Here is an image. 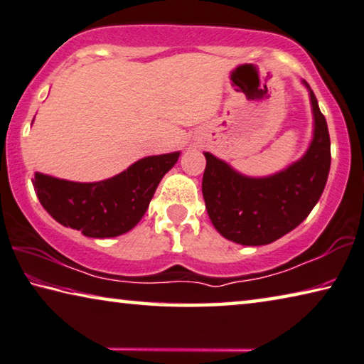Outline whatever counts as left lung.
Wrapping results in <instances>:
<instances>
[{
	"mask_svg": "<svg viewBox=\"0 0 364 364\" xmlns=\"http://www.w3.org/2000/svg\"><path fill=\"white\" fill-rule=\"evenodd\" d=\"M309 97L313 141L305 156L279 174L250 178L205 153L201 190L211 223L223 237L240 245H267L305 221L319 201L331 169V139L311 88Z\"/></svg>",
	"mask_w": 364,
	"mask_h": 364,
	"instance_id": "obj_1",
	"label": "left lung"
}]
</instances>
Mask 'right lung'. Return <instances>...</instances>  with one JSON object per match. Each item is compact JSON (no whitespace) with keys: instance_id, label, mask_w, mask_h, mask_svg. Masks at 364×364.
Instances as JSON below:
<instances>
[{"instance_id":"1","label":"right lung","mask_w":364,"mask_h":364,"mask_svg":"<svg viewBox=\"0 0 364 364\" xmlns=\"http://www.w3.org/2000/svg\"><path fill=\"white\" fill-rule=\"evenodd\" d=\"M178 153L148 156L108 181L79 183L35 172L33 188L41 206L64 228L93 238L117 237L139 224L158 183Z\"/></svg>"}]
</instances>
